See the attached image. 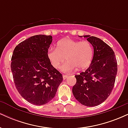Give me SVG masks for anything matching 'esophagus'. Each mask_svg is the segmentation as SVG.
<instances>
[{"label": "esophagus", "instance_id": "esophagus-1", "mask_svg": "<svg viewBox=\"0 0 128 128\" xmlns=\"http://www.w3.org/2000/svg\"><path fill=\"white\" fill-rule=\"evenodd\" d=\"M68 75H67V74H63L62 77H63V79H67V78H68Z\"/></svg>", "mask_w": 128, "mask_h": 128}]
</instances>
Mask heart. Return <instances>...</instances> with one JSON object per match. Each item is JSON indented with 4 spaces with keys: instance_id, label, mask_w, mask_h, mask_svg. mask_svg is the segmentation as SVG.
I'll return each instance as SVG.
<instances>
[{
    "instance_id": "b5f03b06",
    "label": "heart",
    "mask_w": 128,
    "mask_h": 128,
    "mask_svg": "<svg viewBox=\"0 0 128 128\" xmlns=\"http://www.w3.org/2000/svg\"><path fill=\"white\" fill-rule=\"evenodd\" d=\"M93 55V48L89 42L70 38L60 41L56 48H50L48 51V59L55 68H59L66 58L67 61L62 67V70L65 72L73 71L77 67L79 69L88 67L92 62Z\"/></svg>"
}]
</instances>
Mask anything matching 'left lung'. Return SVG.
Returning a JSON list of instances; mask_svg holds the SVG:
<instances>
[{"label": "left lung", "instance_id": "1", "mask_svg": "<svg viewBox=\"0 0 128 128\" xmlns=\"http://www.w3.org/2000/svg\"><path fill=\"white\" fill-rule=\"evenodd\" d=\"M94 48L90 66L76 74L72 92L76 99L85 106H95L106 100L112 92L117 73V62L113 50L96 36H84Z\"/></svg>", "mask_w": 128, "mask_h": 128}]
</instances>
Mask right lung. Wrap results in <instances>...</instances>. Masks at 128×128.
<instances>
[{
  "label": "right lung",
  "instance_id": "1",
  "mask_svg": "<svg viewBox=\"0 0 128 128\" xmlns=\"http://www.w3.org/2000/svg\"><path fill=\"white\" fill-rule=\"evenodd\" d=\"M52 36L36 35L19 43L13 52L11 69L20 94L30 104L44 105L54 98L62 82L61 73L48 59Z\"/></svg>",
  "mask_w": 128,
  "mask_h": 128
}]
</instances>
